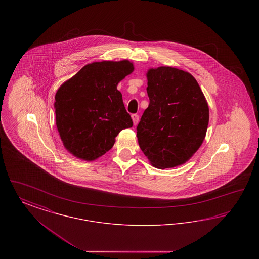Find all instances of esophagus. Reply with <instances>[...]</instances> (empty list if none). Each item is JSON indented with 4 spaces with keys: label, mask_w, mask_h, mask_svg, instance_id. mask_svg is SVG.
Wrapping results in <instances>:
<instances>
[{
    "label": "esophagus",
    "mask_w": 259,
    "mask_h": 259,
    "mask_svg": "<svg viewBox=\"0 0 259 259\" xmlns=\"http://www.w3.org/2000/svg\"><path fill=\"white\" fill-rule=\"evenodd\" d=\"M132 119H133V123H134V125H137L138 122H139L140 117H139L138 114H132Z\"/></svg>",
    "instance_id": "1"
}]
</instances>
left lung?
Listing matches in <instances>:
<instances>
[{"mask_svg": "<svg viewBox=\"0 0 259 259\" xmlns=\"http://www.w3.org/2000/svg\"><path fill=\"white\" fill-rule=\"evenodd\" d=\"M147 76L149 105L137 126L139 146L156 168L182 165L205 139L208 103L187 72L159 67L148 70Z\"/></svg>", "mask_w": 259, "mask_h": 259, "instance_id": "left-lung-1", "label": "left lung"}]
</instances>
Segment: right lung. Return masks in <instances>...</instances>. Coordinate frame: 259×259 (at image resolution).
Returning a JSON list of instances; mask_svg holds the SVG:
<instances>
[{
	"instance_id": "1",
	"label": "right lung",
	"mask_w": 259,
	"mask_h": 259,
	"mask_svg": "<svg viewBox=\"0 0 259 259\" xmlns=\"http://www.w3.org/2000/svg\"><path fill=\"white\" fill-rule=\"evenodd\" d=\"M133 70L127 60L94 62L58 89L56 126L64 147L77 158L95 160L112 148L121 130L133 126L117 90Z\"/></svg>"
}]
</instances>
